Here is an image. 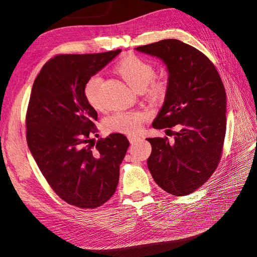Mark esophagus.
<instances>
[{
    "mask_svg": "<svg viewBox=\"0 0 257 257\" xmlns=\"http://www.w3.org/2000/svg\"><path fill=\"white\" fill-rule=\"evenodd\" d=\"M127 138H128V141H130L131 144H134V143H136L138 141H141V137H138L136 135H128Z\"/></svg>",
    "mask_w": 257,
    "mask_h": 257,
    "instance_id": "34e87169",
    "label": "esophagus"
}]
</instances>
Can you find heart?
<instances>
[{
	"instance_id": "1",
	"label": "heart",
	"mask_w": 257,
	"mask_h": 257,
	"mask_svg": "<svg viewBox=\"0 0 257 257\" xmlns=\"http://www.w3.org/2000/svg\"><path fill=\"white\" fill-rule=\"evenodd\" d=\"M116 71L134 90H144L147 87L151 97L161 98L164 96L167 89L166 81L163 78L153 79L154 69L152 65L135 54H128L123 58L116 65ZM100 84V76L93 75L83 87L84 98L94 109H99L102 106L99 95ZM149 118V111H119L107 116L104 120V127L109 133L136 135L143 130L144 124Z\"/></svg>"
}]
</instances>
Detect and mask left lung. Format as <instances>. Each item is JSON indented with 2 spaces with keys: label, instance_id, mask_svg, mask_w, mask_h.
<instances>
[{
  "label": "left lung",
  "instance_id": "1",
  "mask_svg": "<svg viewBox=\"0 0 257 257\" xmlns=\"http://www.w3.org/2000/svg\"><path fill=\"white\" fill-rule=\"evenodd\" d=\"M164 62L168 71L165 100L152 126L179 125L174 144L148 138V168L157 184L184 196L200 188L219 165L226 132V93L213 63L203 52L178 40L135 48Z\"/></svg>",
  "mask_w": 257,
  "mask_h": 257
}]
</instances>
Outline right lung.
Returning a JSON list of instances; mask_svg holds the SVG:
<instances>
[{
	"label": "right lung",
	"mask_w": 257,
	"mask_h": 257,
	"mask_svg": "<svg viewBox=\"0 0 257 257\" xmlns=\"http://www.w3.org/2000/svg\"><path fill=\"white\" fill-rule=\"evenodd\" d=\"M120 52L59 54L43 66L31 92L29 149L54 193L78 208L99 207L113 195L130 146L119 133L94 142L97 112L83 95L87 80Z\"/></svg>",
	"instance_id": "1"
}]
</instances>
